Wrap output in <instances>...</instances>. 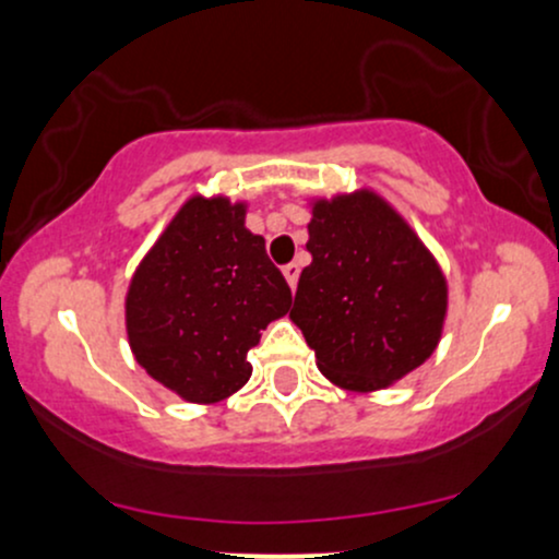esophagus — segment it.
Returning <instances> with one entry per match:
<instances>
[{
  "label": "esophagus",
  "instance_id": "1",
  "mask_svg": "<svg viewBox=\"0 0 559 559\" xmlns=\"http://www.w3.org/2000/svg\"><path fill=\"white\" fill-rule=\"evenodd\" d=\"M284 275L288 281V286H292V292L297 288V281H299V262H288V265L284 267Z\"/></svg>",
  "mask_w": 559,
  "mask_h": 559
}]
</instances>
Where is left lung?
Listing matches in <instances>:
<instances>
[{
    "label": "left lung",
    "mask_w": 559,
    "mask_h": 559,
    "mask_svg": "<svg viewBox=\"0 0 559 559\" xmlns=\"http://www.w3.org/2000/svg\"><path fill=\"white\" fill-rule=\"evenodd\" d=\"M312 262L292 318L320 373L349 391H378L420 368L444 331L447 278L409 223L376 191L312 202Z\"/></svg>",
    "instance_id": "obj_1"
}]
</instances>
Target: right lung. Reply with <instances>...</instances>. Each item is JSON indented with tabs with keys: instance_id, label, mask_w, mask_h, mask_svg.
Returning <instances> with one entry per match:
<instances>
[{
	"instance_id": "right-lung-1",
	"label": "right lung",
	"mask_w": 559,
	"mask_h": 559,
	"mask_svg": "<svg viewBox=\"0 0 559 559\" xmlns=\"http://www.w3.org/2000/svg\"><path fill=\"white\" fill-rule=\"evenodd\" d=\"M247 204L186 199L126 294L133 357L186 402L215 404L252 376L247 352L292 307V288L243 226Z\"/></svg>"
}]
</instances>
